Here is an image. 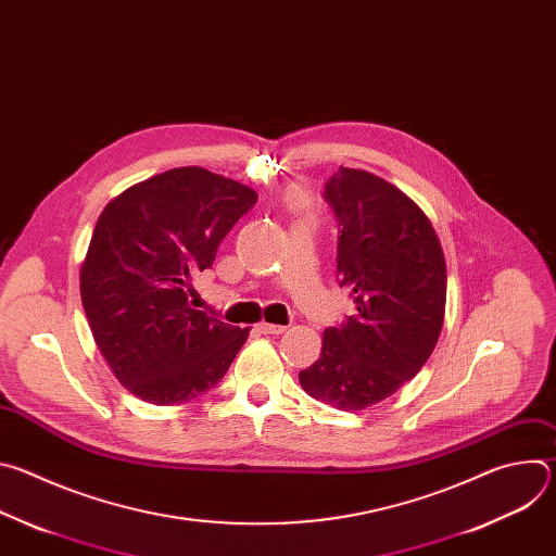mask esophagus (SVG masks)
<instances>
[{"instance_id":"esophagus-1","label":"esophagus","mask_w":556,"mask_h":556,"mask_svg":"<svg viewBox=\"0 0 556 556\" xmlns=\"http://www.w3.org/2000/svg\"><path fill=\"white\" fill-rule=\"evenodd\" d=\"M257 330L260 332H264V334H283V326H275V324H266V321H262L260 326H257Z\"/></svg>"}]
</instances>
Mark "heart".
<instances>
[{
  "label": "heart",
  "mask_w": 556,
  "mask_h": 556,
  "mask_svg": "<svg viewBox=\"0 0 556 556\" xmlns=\"http://www.w3.org/2000/svg\"><path fill=\"white\" fill-rule=\"evenodd\" d=\"M288 204H290L292 208H303V206L307 204V200H305V195H303L301 191H292V193L288 195Z\"/></svg>",
  "instance_id": "heart-1"
}]
</instances>
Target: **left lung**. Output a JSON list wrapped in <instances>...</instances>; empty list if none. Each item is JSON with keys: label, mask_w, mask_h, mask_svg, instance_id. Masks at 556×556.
I'll list each match as a JSON object with an SVG mask.
<instances>
[{"label": "left lung", "mask_w": 556, "mask_h": 556, "mask_svg": "<svg viewBox=\"0 0 556 556\" xmlns=\"http://www.w3.org/2000/svg\"><path fill=\"white\" fill-rule=\"evenodd\" d=\"M326 200L341 222L337 275L356 312L324 332L321 356L299 371L312 399L367 409L412 380L444 324L446 264L427 213L399 187L339 167Z\"/></svg>", "instance_id": "obj_1"}]
</instances>
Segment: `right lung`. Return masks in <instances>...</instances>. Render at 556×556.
Segmentation results:
<instances>
[{"mask_svg":"<svg viewBox=\"0 0 556 556\" xmlns=\"http://www.w3.org/2000/svg\"><path fill=\"white\" fill-rule=\"evenodd\" d=\"M257 193L202 167H178L116 195L81 264L94 343L118 382L151 405H182L213 389L249 339L195 309L193 279Z\"/></svg>","mask_w":556,"mask_h":556,"instance_id":"right-lung-1","label":"right lung"}]
</instances>
